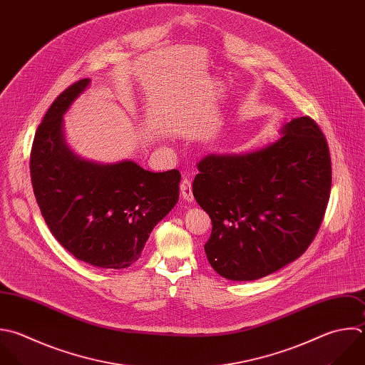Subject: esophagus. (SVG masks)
Returning <instances> with one entry per match:
<instances>
[{
  "mask_svg": "<svg viewBox=\"0 0 365 365\" xmlns=\"http://www.w3.org/2000/svg\"><path fill=\"white\" fill-rule=\"evenodd\" d=\"M180 190H181V194H182V198L187 200L188 202H191L194 200V195H192V185H191V181L190 178H182L181 184H180Z\"/></svg>",
  "mask_w": 365,
  "mask_h": 365,
  "instance_id": "esophagus-1",
  "label": "esophagus"
}]
</instances>
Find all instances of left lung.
Returning a JSON list of instances; mask_svg holds the SVG:
<instances>
[{
  "mask_svg": "<svg viewBox=\"0 0 365 365\" xmlns=\"http://www.w3.org/2000/svg\"><path fill=\"white\" fill-rule=\"evenodd\" d=\"M275 143L198 163L192 194L210 215L204 250L224 278L252 281L305 252L322 222L331 190L327 140L309 117L294 118Z\"/></svg>",
  "mask_w": 365,
  "mask_h": 365,
  "instance_id": "8db88e82",
  "label": "left lung"
}]
</instances>
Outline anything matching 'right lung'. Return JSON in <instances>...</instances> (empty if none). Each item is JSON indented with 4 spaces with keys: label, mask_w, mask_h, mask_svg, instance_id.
I'll use <instances>...</instances> for the list:
<instances>
[{
    "label": "right lung",
    "mask_w": 365,
    "mask_h": 365,
    "mask_svg": "<svg viewBox=\"0 0 365 365\" xmlns=\"http://www.w3.org/2000/svg\"><path fill=\"white\" fill-rule=\"evenodd\" d=\"M88 84L74 83L46 113L31 148V182L50 231L67 251L94 267L121 269L140 258L153 228L177 204L181 174L76 155L63 115Z\"/></svg>",
    "instance_id": "right-lung-1"
}]
</instances>
